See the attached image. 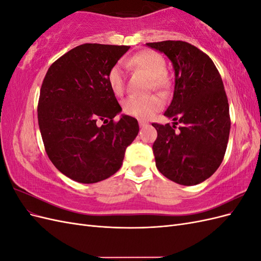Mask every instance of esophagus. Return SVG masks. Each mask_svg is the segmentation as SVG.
<instances>
[{"mask_svg": "<svg viewBox=\"0 0 261 261\" xmlns=\"http://www.w3.org/2000/svg\"><path fill=\"white\" fill-rule=\"evenodd\" d=\"M139 126H140V127H146V126H148V124L147 123H144V122H139Z\"/></svg>", "mask_w": 261, "mask_h": 261, "instance_id": "1", "label": "esophagus"}]
</instances>
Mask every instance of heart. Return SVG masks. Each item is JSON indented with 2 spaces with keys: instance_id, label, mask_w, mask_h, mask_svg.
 I'll use <instances>...</instances> for the list:
<instances>
[{
  "instance_id": "b5f03b06",
  "label": "heart",
  "mask_w": 261,
  "mask_h": 261,
  "mask_svg": "<svg viewBox=\"0 0 261 261\" xmlns=\"http://www.w3.org/2000/svg\"><path fill=\"white\" fill-rule=\"evenodd\" d=\"M126 65L135 67L150 78V88L163 92L168 88L169 82L167 74L165 60L152 51H140L128 60L125 61ZM108 82L115 96H121L125 88V73L121 63H116L108 73ZM162 108V101L156 97L126 99L123 103V110L126 114L135 116L140 120H148Z\"/></svg>"
}]
</instances>
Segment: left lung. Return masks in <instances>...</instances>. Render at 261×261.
Listing matches in <instances>:
<instances>
[{
  "mask_svg": "<svg viewBox=\"0 0 261 261\" xmlns=\"http://www.w3.org/2000/svg\"><path fill=\"white\" fill-rule=\"evenodd\" d=\"M146 44L167 55L175 72L174 94L164 113L174 125L152 123L156 169L177 184L197 185L218 170L225 154L231 120L222 78L208 55L191 43Z\"/></svg>",
  "mask_w": 261,
  "mask_h": 261,
  "instance_id": "obj_1",
  "label": "left lung"
}]
</instances>
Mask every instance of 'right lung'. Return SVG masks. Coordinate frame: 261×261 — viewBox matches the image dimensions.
<instances>
[{"label":"right lung","instance_id":"right-lung-1","mask_svg":"<svg viewBox=\"0 0 261 261\" xmlns=\"http://www.w3.org/2000/svg\"><path fill=\"white\" fill-rule=\"evenodd\" d=\"M129 48L78 45L53 63L42 82L38 123L44 149L54 167L78 183L113 175L138 135L136 118L123 114L114 121L122 108L108 82L109 70Z\"/></svg>","mask_w":261,"mask_h":261}]
</instances>
